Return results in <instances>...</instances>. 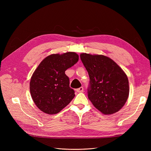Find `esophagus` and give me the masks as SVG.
I'll return each mask as SVG.
<instances>
[{
  "label": "esophagus",
  "mask_w": 151,
  "mask_h": 151,
  "mask_svg": "<svg viewBox=\"0 0 151 151\" xmlns=\"http://www.w3.org/2000/svg\"><path fill=\"white\" fill-rule=\"evenodd\" d=\"M76 91H77V92H78V93H83V91H84L83 87H81V88L77 89Z\"/></svg>",
  "instance_id": "esophagus-1"
}]
</instances>
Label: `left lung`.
Segmentation results:
<instances>
[{
    "label": "left lung",
    "instance_id": "obj_1",
    "mask_svg": "<svg viewBox=\"0 0 151 151\" xmlns=\"http://www.w3.org/2000/svg\"><path fill=\"white\" fill-rule=\"evenodd\" d=\"M80 57L89 77L88 96L91 103L105 115L119 111L129 94L125 73L106 56L82 53Z\"/></svg>",
    "mask_w": 151,
    "mask_h": 151
}]
</instances>
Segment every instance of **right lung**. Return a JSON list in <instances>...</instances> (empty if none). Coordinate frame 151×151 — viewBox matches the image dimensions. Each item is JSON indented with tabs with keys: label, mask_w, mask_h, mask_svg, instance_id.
Instances as JSON below:
<instances>
[{
	"label": "right lung",
	"mask_w": 151,
	"mask_h": 151,
	"mask_svg": "<svg viewBox=\"0 0 151 151\" xmlns=\"http://www.w3.org/2000/svg\"><path fill=\"white\" fill-rule=\"evenodd\" d=\"M74 52L52 54L45 58L35 70L30 81V93L37 107L45 113L60 112L75 96L65 72L78 62Z\"/></svg>",
	"instance_id": "add662e5"
}]
</instances>
